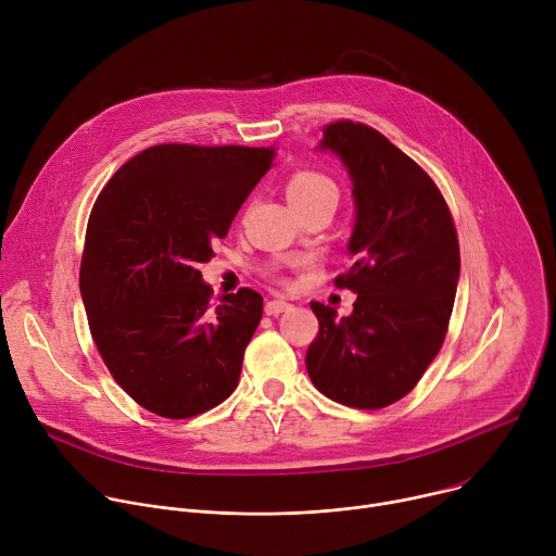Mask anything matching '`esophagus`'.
Here are the masks:
<instances>
[{"instance_id":"1","label":"esophagus","mask_w":556,"mask_h":556,"mask_svg":"<svg viewBox=\"0 0 556 556\" xmlns=\"http://www.w3.org/2000/svg\"><path fill=\"white\" fill-rule=\"evenodd\" d=\"M288 308H290V304H288L286 299H270V301H266V315H270V317H277L283 311H288Z\"/></svg>"}]
</instances>
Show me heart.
Listing matches in <instances>:
<instances>
[{
	"label": "heart",
	"instance_id": "heart-1",
	"mask_svg": "<svg viewBox=\"0 0 556 556\" xmlns=\"http://www.w3.org/2000/svg\"><path fill=\"white\" fill-rule=\"evenodd\" d=\"M286 192L292 204H306L324 194H337V186L330 177L317 170H296L286 184Z\"/></svg>",
	"mask_w": 556,
	"mask_h": 556
}]
</instances>
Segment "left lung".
I'll return each mask as SVG.
<instances>
[{
    "instance_id": "1",
    "label": "left lung",
    "mask_w": 556,
    "mask_h": 556,
    "mask_svg": "<svg viewBox=\"0 0 556 556\" xmlns=\"http://www.w3.org/2000/svg\"><path fill=\"white\" fill-rule=\"evenodd\" d=\"M321 148L355 186V264L334 286L357 301L341 319L313 301L319 332L306 368L328 399L379 410L419 383L443 345L462 268L457 228L432 177L379 130L339 119L324 126Z\"/></svg>"
}]
</instances>
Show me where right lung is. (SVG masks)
I'll return each instance as SVG.
<instances>
[{
    "instance_id": "obj_1",
    "label": "right lung",
    "mask_w": 556,
    "mask_h": 556,
    "mask_svg": "<svg viewBox=\"0 0 556 556\" xmlns=\"http://www.w3.org/2000/svg\"><path fill=\"white\" fill-rule=\"evenodd\" d=\"M273 157V148L157 143L99 192L79 290L99 355L141 408L190 419L237 388L264 299L239 288L213 301L199 264Z\"/></svg>"
}]
</instances>
